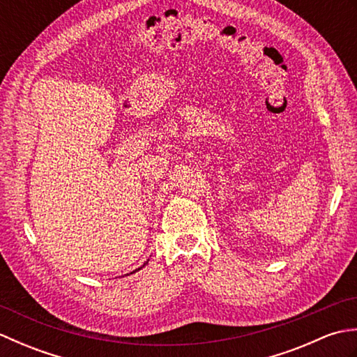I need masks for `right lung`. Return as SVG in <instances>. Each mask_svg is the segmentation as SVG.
I'll use <instances>...</instances> for the list:
<instances>
[{"mask_svg": "<svg viewBox=\"0 0 357 357\" xmlns=\"http://www.w3.org/2000/svg\"><path fill=\"white\" fill-rule=\"evenodd\" d=\"M144 265H146V264H144ZM144 265H142V267H144ZM138 270H139V268H138ZM133 273H135V271H133Z\"/></svg>", "mask_w": 357, "mask_h": 357, "instance_id": "add662e5", "label": "right lung"}]
</instances>
